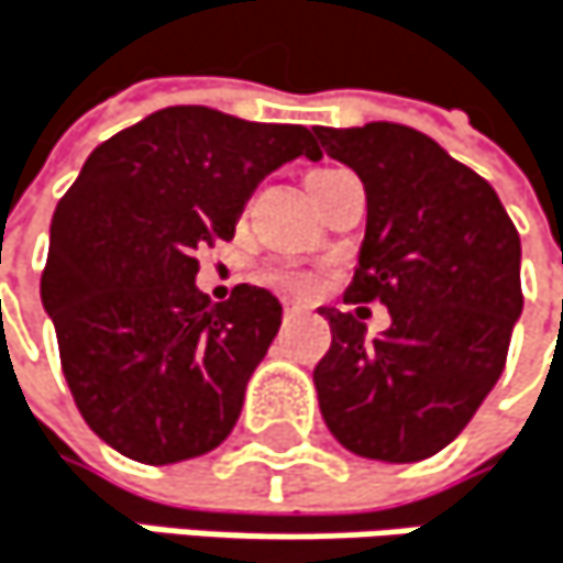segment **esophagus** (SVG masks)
<instances>
[{
    "mask_svg": "<svg viewBox=\"0 0 563 563\" xmlns=\"http://www.w3.org/2000/svg\"><path fill=\"white\" fill-rule=\"evenodd\" d=\"M300 313H307V303H294V300L284 303V317H300Z\"/></svg>",
    "mask_w": 563,
    "mask_h": 563,
    "instance_id": "obj_1",
    "label": "esophagus"
}]
</instances>
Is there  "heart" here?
Returning a JSON list of instances; mask_svg holds the SVG:
<instances>
[{"instance_id":"heart-1","label":"heart","mask_w":563,"mask_h":563,"mask_svg":"<svg viewBox=\"0 0 563 563\" xmlns=\"http://www.w3.org/2000/svg\"><path fill=\"white\" fill-rule=\"evenodd\" d=\"M273 284L287 287V290H297V294H307L313 287L310 276H300V273H273Z\"/></svg>"}]
</instances>
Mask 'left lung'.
Instances as JSON below:
<instances>
[{"label":"left lung","instance_id":"8db88e82","mask_svg":"<svg viewBox=\"0 0 563 563\" xmlns=\"http://www.w3.org/2000/svg\"><path fill=\"white\" fill-rule=\"evenodd\" d=\"M367 192L346 303L380 300L390 327L367 340L320 307L330 350L313 371L320 413L360 457L413 464L471 423L494 390L520 297V236L487 179L400 123L313 130Z\"/></svg>","mask_w":563,"mask_h":563}]
</instances>
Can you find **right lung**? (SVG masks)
I'll return each mask as SVG.
<instances>
[{"mask_svg":"<svg viewBox=\"0 0 563 563\" xmlns=\"http://www.w3.org/2000/svg\"><path fill=\"white\" fill-rule=\"evenodd\" d=\"M320 150L307 126L169 106L96 146L59 199L43 269L63 374L82 420L140 464L210 454L284 307L263 287L210 303L196 253L233 240L253 189Z\"/></svg>","mask_w":563,"mask_h":563,"instance_id":"right-lung-1","label":"right lung"}]
</instances>
